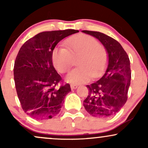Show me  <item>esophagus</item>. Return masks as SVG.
Returning a JSON list of instances; mask_svg holds the SVG:
<instances>
[{
	"instance_id": "obj_1",
	"label": "esophagus",
	"mask_w": 148,
	"mask_h": 148,
	"mask_svg": "<svg viewBox=\"0 0 148 148\" xmlns=\"http://www.w3.org/2000/svg\"><path fill=\"white\" fill-rule=\"evenodd\" d=\"M70 87H71V89H72V90H75L78 88V86H76V85H71Z\"/></svg>"
}]
</instances>
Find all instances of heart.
Instances as JSON below:
<instances>
[{
  "mask_svg": "<svg viewBox=\"0 0 148 148\" xmlns=\"http://www.w3.org/2000/svg\"><path fill=\"white\" fill-rule=\"evenodd\" d=\"M66 49L57 47L52 51V62L60 73L67 72L72 67L74 60L78 59L77 68L66 76L67 82L74 85L88 82L92 77L95 79L106 69L108 53L104 47L93 37L80 35L71 37L64 42Z\"/></svg>",
  "mask_w": 148,
  "mask_h": 148,
  "instance_id": "1",
  "label": "heart"
}]
</instances>
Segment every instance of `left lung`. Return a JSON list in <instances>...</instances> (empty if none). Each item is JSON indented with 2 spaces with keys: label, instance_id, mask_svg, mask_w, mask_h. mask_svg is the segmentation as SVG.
I'll return each instance as SVG.
<instances>
[{
  "label": "left lung",
  "instance_id": "obj_1",
  "mask_svg": "<svg viewBox=\"0 0 148 148\" xmlns=\"http://www.w3.org/2000/svg\"><path fill=\"white\" fill-rule=\"evenodd\" d=\"M82 32L97 39L108 53V66L104 74L96 82L86 86L89 92L84 106L92 116L111 118L127 100L131 81L130 58L121 45L112 37L100 32Z\"/></svg>",
  "mask_w": 148,
  "mask_h": 148
}]
</instances>
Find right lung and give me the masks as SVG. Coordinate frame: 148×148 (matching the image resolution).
<instances>
[{
    "label": "right lung",
    "instance_id": "obj_1",
    "mask_svg": "<svg viewBox=\"0 0 148 148\" xmlns=\"http://www.w3.org/2000/svg\"><path fill=\"white\" fill-rule=\"evenodd\" d=\"M79 30L42 32L23 44L14 67L16 93L23 111L32 118L48 120L59 113L70 86L56 88L62 80L52 62V51L59 42Z\"/></svg>",
    "mask_w": 148,
    "mask_h": 148
}]
</instances>
